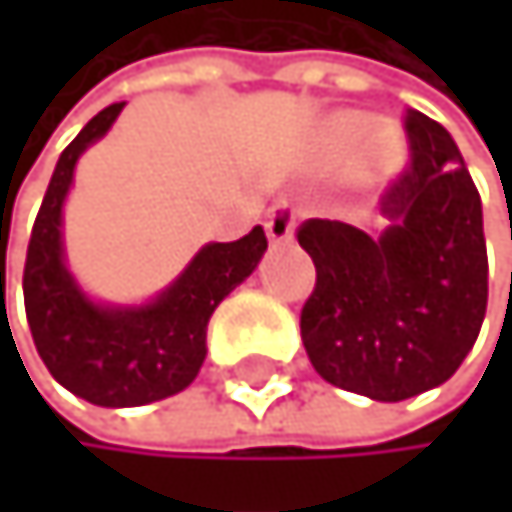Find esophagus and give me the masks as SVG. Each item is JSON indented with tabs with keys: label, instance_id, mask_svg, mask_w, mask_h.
Segmentation results:
<instances>
[{
	"label": "esophagus",
	"instance_id": "1",
	"mask_svg": "<svg viewBox=\"0 0 512 512\" xmlns=\"http://www.w3.org/2000/svg\"><path fill=\"white\" fill-rule=\"evenodd\" d=\"M294 221H298V211H294L288 202H276V205L270 208V214H267V224H264L270 242H273V245L291 242V236H294Z\"/></svg>",
	"mask_w": 512,
	"mask_h": 512
}]
</instances>
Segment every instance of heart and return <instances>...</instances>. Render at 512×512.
I'll use <instances>...</instances> for the list:
<instances>
[{
	"label": "heart",
	"instance_id": "1",
	"mask_svg": "<svg viewBox=\"0 0 512 512\" xmlns=\"http://www.w3.org/2000/svg\"><path fill=\"white\" fill-rule=\"evenodd\" d=\"M319 159L338 165L356 156V174L365 184H384L402 165V141L387 128L371 122L365 113H338L319 128Z\"/></svg>",
	"mask_w": 512,
	"mask_h": 512
}]
</instances>
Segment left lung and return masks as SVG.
<instances>
[{
  "label": "left lung",
  "instance_id": "8db88e82",
  "mask_svg": "<svg viewBox=\"0 0 512 512\" xmlns=\"http://www.w3.org/2000/svg\"><path fill=\"white\" fill-rule=\"evenodd\" d=\"M408 168L381 199V236L310 218L298 242L316 264L301 338L319 378L399 402L445 384L473 350L488 304L482 199L451 134L408 110Z\"/></svg>",
  "mask_w": 512,
  "mask_h": 512
}]
</instances>
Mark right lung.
<instances>
[{
    "label": "right lung",
    "instance_id": "obj_1",
    "mask_svg": "<svg viewBox=\"0 0 512 512\" xmlns=\"http://www.w3.org/2000/svg\"><path fill=\"white\" fill-rule=\"evenodd\" d=\"M125 104L97 113L61 153L27 245L24 307L51 378L91 405L131 408L193 384L205 362V328L227 294L267 251L264 227L236 242H208L190 267L144 307L85 298L64 264L61 211L79 156L110 131Z\"/></svg>",
    "mask_w": 512,
    "mask_h": 512
}]
</instances>
